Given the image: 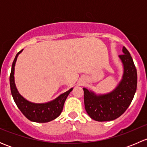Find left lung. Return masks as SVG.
Listing matches in <instances>:
<instances>
[{
  "label": "left lung",
  "mask_w": 147,
  "mask_h": 147,
  "mask_svg": "<svg viewBox=\"0 0 147 147\" xmlns=\"http://www.w3.org/2000/svg\"><path fill=\"white\" fill-rule=\"evenodd\" d=\"M119 57L124 65V75L119 85L112 92L97 96L86 88L84 90V107L92 119L112 121L119 117L131 104L137 90V73L129 52L123 47Z\"/></svg>",
  "instance_id": "1"
}]
</instances>
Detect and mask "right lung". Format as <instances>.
Returning <instances> with one entry per match:
<instances>
[{
    "label": "right lung",
    "mask_w": 147,
    "mask_h": 147,
    "mask_svg": "<svg viewBox=\"0 0 147 147\" xmlns=\"http://www.w3.org/2000/svg\"><path fill=\"white\" fill-rule=\"evenodd\" d=\"M23 50L17 53L12 64L11 72L10 75V86L12 96L18 107L24 116L28 119L35 122L45 123L56 119L61 114L64 103L68 94L72 90V88L66 92L60 94L53 101L45 104L32 103L25 100L18 93L14 82V69L16 60Z\"/></svg>",
    "instance_id": "right-lung-1"
}]
</instances>
